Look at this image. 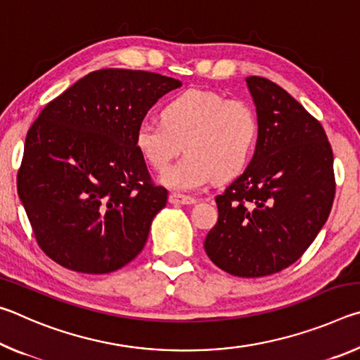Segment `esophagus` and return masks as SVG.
Wrapping results in <instances>:
<instances>
[{
	"label": "esophagus",
	"instance_id": "1",
	"mask_svg": "<svg viewBox=\"0 0 360 360\" xmlns=\"http://www.w3.org/2000/svg\"><path fill=\"white\" fill-rule=\"evenodd\" d=\"M169 203L173 205H193L197 203V200H195L193 197H188V195H182V193H169Z\"/></svg>",
	"mask_w": 360,
	"mask_h": 360
}]
</instances>
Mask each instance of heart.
I'll list each match as a JSON object with an SVG mask.
<instances>
[{"label": "heart", "mask_w": 360, "mask_h": 360, "mask_svg": "<svg viewBox=\"0 0 360 360\" xmlns=\"http://www.w3.org/2000/svg\"><path fill=\"white\" fill-rule=\"evenodd\" d=\"M257 136V114L246 100L188 89L163 106L162 122H139L135 146L150 168L163 172L184 145L188 157L160 181L192 192L216 178L238 176L251 162Z\"/></svg>", "instance_id": "obj_1"}]
</instances>
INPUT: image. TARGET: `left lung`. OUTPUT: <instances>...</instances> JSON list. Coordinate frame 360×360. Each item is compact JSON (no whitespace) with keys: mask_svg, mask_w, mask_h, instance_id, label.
Instances as JSON below:
<instances>
[{"mask_svg":"<svg viewBox=\"0 0 360 360\" xmlns=\"http://www.w3.org/2000/svg\"><path fill=\"white\" fill-rule=\"evenodd\" d=\"M259 119L251 163L216 197L208 257L233 276L273 275L302 257L330 214L333 154L321 122L283 87L246 77Z\"/></svg>","mask_w":360,"mask_h":360,"instance_id":"left-lung-1","label":"left lung"}]
</instances>
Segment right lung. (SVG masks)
<instances>
[{
    "mask_svg": "<svg viewBox=\"0 0 360 360\" xmlns=\"http://www.w3.org/2000/svg\"><path fill=\"white\" fill-rule=\"evenodd\" d=\"M181 82L157 72H89L49 101L30 127L17 191L47 257L105 275L143 251L168 191L152 181L135 131Z\"/></svg>",
    "mask_w": 360,
    "mask_h": 360,
    "instance_id": "obj_1",
    "label": "right lung"
}]
</instances>
